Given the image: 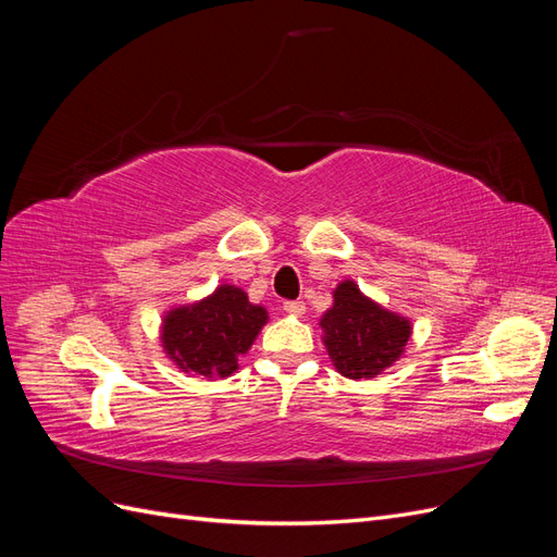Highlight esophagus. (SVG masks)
I'll return each instance as SVG.
<instances>
[{"mask_svg": "<svg viewBox=\"0 0 557 557\" xmlns=\"http://www.w3.org/2000/svg\"><path fill=\"white\" fill-rule=\"evenodd\" d=\"M283 309L288 311L290 315H301V313L307 311V305H305V301H301V299H288V301H285V305H283Z\"/></svg>", "mask_w": 557, "mask_h": 557, "instance_id": "1", "label": "esophagus"}]
</instances>
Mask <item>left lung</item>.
Segmentation results:
<instances>
[{"mask_svg": "<svg viewBox=\"0 0 557 557\" xmlns=\"http://www.w3.org/2000/svg\"><path fill=\"white\" fill-rule=\"evenodd\" d=\"M320 327L325 330L334 367L352 381L374 379L391 367L411 336L407 318L379 307L352 281H344L334 290V305L320 320Z\"/></svg>", "mask_w": 557, "mask_h": 557, "instance_id": "obj_1", "label": "left lung"}]
</instances>
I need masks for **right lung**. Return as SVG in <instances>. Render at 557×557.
Listing matches in <instances>:
<instances>
[{"label": "right lung", "mask_w": 557, "mask_h": 557, "mask_svg": "<svg viewBox=\"0 0 557 557\" xmlns=\"http://www.w3.org/2000/svg\"><path fill=\"white\" fill-rule=\"evenodd\" d=\"M267 311L234 285H221L193 307H178L162 323V344L183 372L225 379L237 372V358L256 342Z\"/></svg>", "instance_id": "right-lung-1"}]
</instances>
